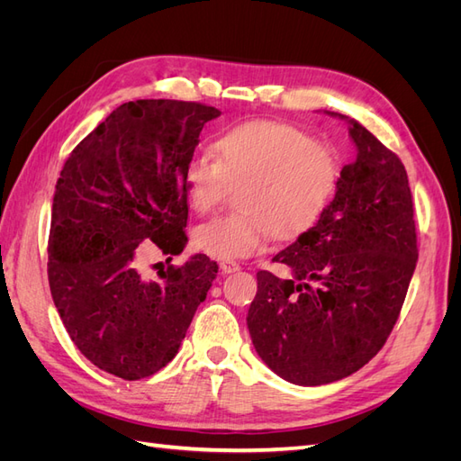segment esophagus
<instances>
[{
	"mask_svg": "<svg viewBox=\"0 0 461 461\" xmlns=\"http://www.w3.org/2000/svg\"><path fill=\"white\" fill-rule=\"evenodd\" d=\"M219 267H221L222 273H234V271L240 269V263L230 261V259H222V261L219 263Z\"/></svg>",
	"mask_w": 461,
	"mask_h": 461,
	"instance_id": "obj_1",
	"label": "esophagus"
}]
</instances>
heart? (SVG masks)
Wrapping results in <instances>:
<instances>
[{"label":"heart","mask_w":461,"mask_h":461,"mask_svg":"<svg viewBox=\"0 0 461 461\" xmlns=\"http://www.w3.org/2000/svg\"><path fill=\"white\" fill-rule=\"evenodd\" d=\"M340 178L337 151L286 122L254 119L221 132L213 151L186 161L183 183L196 213L213 212L240 186L239 213L194 230V246L215 259L249 258L271 236L294 240L323 219Z\"/></svg>","instance_id":"heart-1"}]
</instances>
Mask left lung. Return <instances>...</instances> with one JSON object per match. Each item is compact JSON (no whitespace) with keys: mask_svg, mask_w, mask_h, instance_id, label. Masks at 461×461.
<instances>
[{"mask_svg":"<svg viewBox=\"0 0 461 461\" xmlns=\"http://www.w3.org/2000/svg\"><path fill=\"white\" fill-rule=\"evenodd\" d=\"M348 122L356 161L342 167L323 219L273 258L292 276L258 273L246 317L259 357L302 386L340 381L376 356L420 256L400 158L357 121Z\"/></svg>","mask_w":461,"mask_h":461,"instance_id":"1","label":"left lung"}]
</instances>
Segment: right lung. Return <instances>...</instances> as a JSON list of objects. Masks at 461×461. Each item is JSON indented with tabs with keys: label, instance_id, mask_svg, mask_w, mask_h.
Listing matches in <instances>:
<instances>
[{
	"label": "right lung",
	"instance_id": "1",
	"mask_svg": "<svg viewBox=\"0 0 461 461\" xmlns=\"http://www.w3.org/2000/svg\"><path fill=\"white\" fill-rule=\"evenodd\" d=\"M221 111L196 102L119 105L82 140L55 185L48 278L55 308L82 356L124 381L158 373L176 356L217 276L203 254L140 271L144 249L183 252L188 194L183 183L207 121Z\"/></svg>",
	"mask_w": 461,
	"mask_h": 461
}]
</instances>
